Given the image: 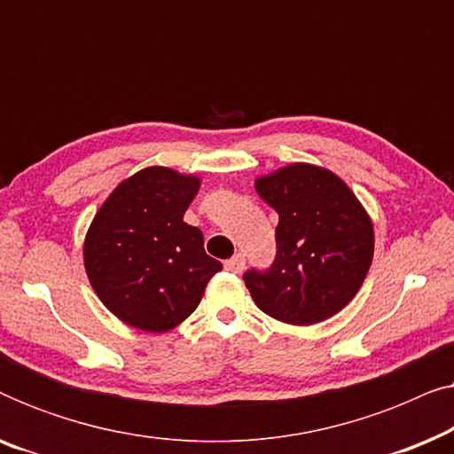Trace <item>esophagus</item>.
I'll use <instances>...</instances> for the list:
<instances>
[{"label": "esophagus", "instance_id": "obj_1", "mask_svg": "<svg viewBox=\"0 0 454 454\" xmlns=\"http://www.w3.org/2000/svg\"><path fill=\"white\" fill-rule=\"evenodd\" d=\"M244 266H246L244 254H235L233 258H229L227 262H225V270H229V272H241V270H244Z\"/></svg>", "mask_w": 454, "mask_h": 454}]
</instances>
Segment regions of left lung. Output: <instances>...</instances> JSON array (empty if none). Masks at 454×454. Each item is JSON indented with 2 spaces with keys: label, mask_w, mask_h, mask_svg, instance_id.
Segmentation results:
<instances>
[{
  "label": "left lung",
  "mask_w": 454,
  "mask_h": 454,
  "mask_svg": "<svg viewBox=\"0 0 454 454\" xmlns=\"http://www.w3.org/2000/svg\"><path fill=\"white\" fill-rule=\"evenodd\" d=\"M278 213L277 258L247 270L246 287L264 314L309 326L331 318L362 287L374 256V227L343 179L325 167L291 163L256 179Z\"/></svg>",
  "instance_id": "1"
}]
</instances>
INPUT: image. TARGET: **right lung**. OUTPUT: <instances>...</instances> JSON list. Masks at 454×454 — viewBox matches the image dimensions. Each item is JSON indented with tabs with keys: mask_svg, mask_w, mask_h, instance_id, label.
<instances>
[{
	"mask_svg": "<svg viewBox=\"0 0 454 454\" xmlns=\"http://www.w3.org/2000/svg\"><path fill=\"white\" fill-rule=\"evenodd\" d=\"M198 188L200 177L146 167L111 192L86 233L92 289L111 314L138 331L182 325L223 269L204 252L200 229L184 223Z\"/></svg>",
	"mask_w": 454,
	"mask_h": 454,
	"instance_id": "right-lung-1",
	"label": "right lung"
}]
</instances>
